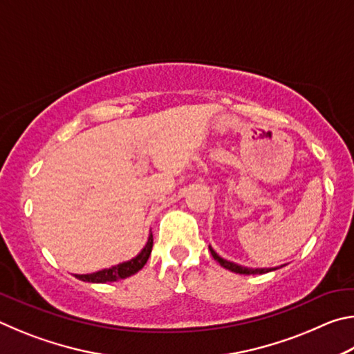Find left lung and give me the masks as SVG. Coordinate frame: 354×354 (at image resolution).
<instances>
[{"mask_svg":"<svg viewBox=\"0 0 354 354\" xmlns=\"http://www.w3.org/2000/svg\"><path fill=\"white\" fill-rule=\"evenodd\" d=\"M209 251H211V254L215 261H217L221 267L227 268V270L239 273V274H262V273H267V272H272V270H277V268H248V267H242V266H237L234 262H230L223 259V257H220L215 251L212 250V247H209Z\"/></svg>","mask_w":354,"mask_h":354,"instance_id":"obj_1","label":"left lung"}]
</instances>
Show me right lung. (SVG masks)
<instances>
[{
  "instance_id": "obj_1",
  "label": "right lung",
  "mask_w": 354,
  "mask_h": 354,
  "mask_svg": "<svg viewBox=\"0 0 354 354\" xmlns=\"http://www.w3.org/2000/svg\"><path fill=\"white\" fill-rule=\"evenodd\" d=\"M151 248H153V234H149L148 242L143 250L136 257H133L131 261L122 262L118 266H113L111 268H104V270L95 272V273H88V274H75L77 279L81 281H87V283H113V281L118 279H124L131 277V274L137 273L142 270L143 266H145L149 254H151Z\"/></svg>"
}]
</instances>
